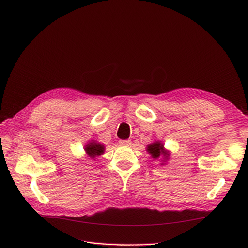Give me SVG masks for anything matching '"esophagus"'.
Returning <instances> with one entry per match:
<instances>
[{
	"mask_svg": "<svg viewBox=\"0 0 248 248\" xmlns=\"http://www.w3.org/2000/svg\"><path fill=\"white\" fill-rule=\"evenodd\" d=\"M132 144V141L129 140H120V145L122 146H129Z\"/></svg>",
	"mask_w": 248,
	"mask_h": 248,
	"instance_id": "obj_1",
	"label": "esophagus"
}]
</instances>
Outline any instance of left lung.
<instances>
[{
  "label": "left lung",
  "mask_w": 248,
  "mask_h": 248,
  "mask_svg": "<svg viewBox=\"0 0 248 248\" xmlns=\"http://www.w3.org/2000/svg\"><path fill=\"white\" fill-rule=\"evenodd\" d=\"M147 151L152 155V158L154 160H158L161 155L162 157H164L165 160H168L169 157H170V153H169V151L164 149V145L161 141H155V142H153V144L149 145L147 147Z\"/></svg>",
  "instance_id": "1"
}]
</instances>
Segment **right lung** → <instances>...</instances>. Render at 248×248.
I'll list each match as a JSON object with an SVG mask.
<instances>
[{"mask_svg":"<svg viewBox=\"0 0 248 248\" xmlns=\"http://www.w3.org/2000/svg\"><path fill=\"white\" fill-rule=\"evenodd\" d=\"M86 154L89 158L94 159L96 157H99L100 155L103 154L104 152V146L101 144H97V142L90 141L89 144H87L84 148Z\"/></svg>","mask_w":248,"mask_h":248,"instance_id":"1","label":"right lung"}]
</instances>
